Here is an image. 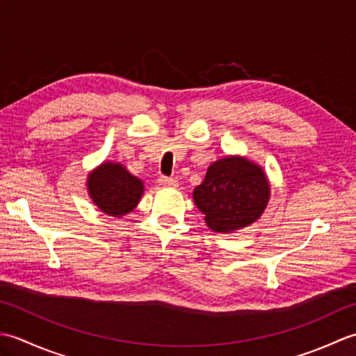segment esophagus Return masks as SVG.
<instances>
[{
  "instance_id": "1",
  "label": "esophagus",
  "mask_w": 356,
  "mask_h": 356,
  "mask_svg": "<svg viewBox=\"0 0 356 356\" xmlns=\"http://www.w3.org/2000/svg\"><path fill=\"white\" fill-rule=\"evenodd\" d=\"M159 184H161L162 186H170V188H177V186H179V182H177L176 179L165 177V176L159 177Z\"/></svg>"
}]
</instances>
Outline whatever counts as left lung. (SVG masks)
<instances>
[{"label":"left lung","instance_id":"obj_1","mask_svg":"<svg viewBox=\"0 0 356 356\" xmlns=\"http://www.w3.org/2000/svg\"><path fill=\"white\" fill-rule=\"evenodd\" d=\"M193 199L211 231L231 234L259 220L270 199V184L259 163L225 156L209 165Z\"/></svg>","mask_w":356,"mask_h":356}]
</instances>
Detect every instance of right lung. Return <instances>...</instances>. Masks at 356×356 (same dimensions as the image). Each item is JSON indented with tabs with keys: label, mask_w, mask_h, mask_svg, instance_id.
<instances>
[{
	"label": "right lung",
	"mask_w": 356,
	"mask_h": 356,
	"mask_svg": "<svg viewBox=\"0 0 356 356\" xmlns=\"http://www.w3.org/2000/svg\"><path fill=\"white\" fill-rule=\"evenodd\" d=\"M87 191L104 214L120 218L138 207L145 186L122 163L108 161L88 174Z\"/></svg>",
	"instance_id": "obj_1"
}]
</instances>
